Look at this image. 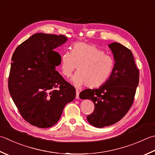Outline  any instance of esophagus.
<instances>
[{"instance_id": "1", "label": "esophagus", "mask_w": 155, "mask_h": 155, "mask_svg": "<svg viewBox=\"0 0 155 155\" xmlns=\"http://www.w3.org/2000/svg\"><path fill=\"white\" fill-rule=\"evenodd\" d=\"M76 98L79 99V92L78 90H76Z\"/></svg>"}]
</instances>
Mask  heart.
<instances>
[{
	"instance_id": "1",
	"label": "heart",
	"mask_w": 155,
	"mask_h": 155,
	"mask_svg": "<svg viewBox=\"0 0 155 155\" xmlns=\"http://www.w3.org/2000/svg\"><path fill=\"white\" fill-rule=\"evenodd\" d=\"M115 62L111 56L95 45L85 43L74 44L71 52L65 51L60 58V71L66 78L77 68L71 81L77 87L86 84L90 88L105 84L113 72Z\"/></svg>"
}]
</instances>
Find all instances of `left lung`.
Masks as SVG:
<instances>
[{"mask_svg": "<svg viewBox=\"0 0 155 155\" xmlns=\"http://www.w3.org/2000/svg\"><path fill=\"white\" fill-rule=\"evenodd\" d=\"M108 46L116 62L111 77L98 89H87L79 95L81 99L94 103L95 109L87 121L96 128L116 124L128 113L139 83V71L132 51L117 42Z\"/></svg>", "mask_w": 155, "mask_h": 155, "instance_id": "obj_1", "label": "left lung"}]
</instances>
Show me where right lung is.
<instances>
[{"label":"right lung","mask_w":155,"mask_h":155,"mask_svg":"<svg viewBox=\"0 0 155 155\" xmlns=\"http://www.w3.org/2000/svg\"><path fill=\"white\" fill-rule=\"evenodd\" d=\"M66 41L62 35L35 33L12 56L9 93L23 119L38 128L56 124L75 98V88L56 71L61 56L54 49Z\"/></svg>","instance_id":"1"}]
</instances>
